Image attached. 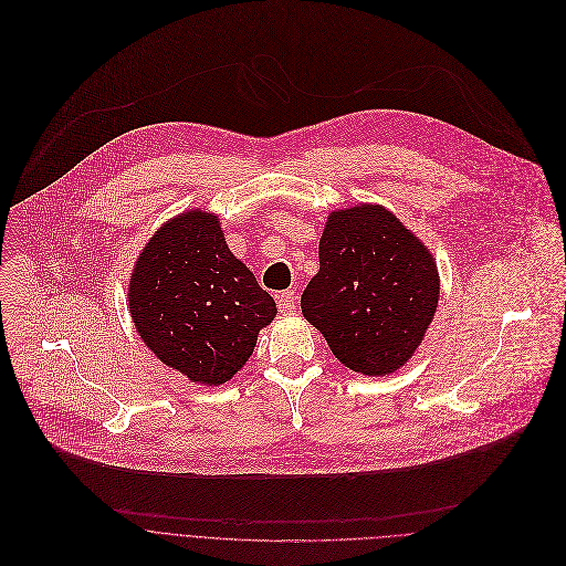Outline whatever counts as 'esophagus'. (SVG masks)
<instances>
[{
    "label": "esophagus",
    "mask_w": 566,
    "mask_h": 566,
    "mask_svg": "<svg viewBox=\"0 0 566 566\" xmlns=\"http://www.w3.org/2000/svg\"><path fill=\"white\" fill-rule=\"evenodd\" d=\"M279 310L281 312H294L296 310V294L294 290H285L279 294Z\"/></svg>",
    "instance_id": "obj_1"
}]
</instances>
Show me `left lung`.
<instances>
[{
	"instance_id": "1",
	"label": "left lung",
	"mask_w": 566,
	"mask_h": 566,
	"mask_svg": "<svg viewBox=\"0 0 566 566\" xmlns=\"http://www.w3.org/2000/svg\"><path fill=\"white\" fill-rule=\"evenodd\" d=\"M437 298L432 256L388 209L329 213L301 310L346 368L368 377L401 368L421 344Z\"/></svg>"
}]
</instances>
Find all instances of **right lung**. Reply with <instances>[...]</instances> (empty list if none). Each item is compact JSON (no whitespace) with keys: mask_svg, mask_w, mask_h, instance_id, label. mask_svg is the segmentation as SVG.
Instances as JSON below:
<instances>
[{"mask_svg":"<svg viewBox=\"0 0 566 566\" xmlns=\"http://www.w3.org/2000/svg\"><path fill=\"white\" fill-rule=\"evenodd\" d=\"M132 318L154 355L189 381L220 386L252 357L274 298L230 252L218 218L187 211L143 250L132 285Z\"/></svg>","mask_w":566,"mask_h":566,"instance_id":"add662e5","label":"right lung"}]
</instances>
